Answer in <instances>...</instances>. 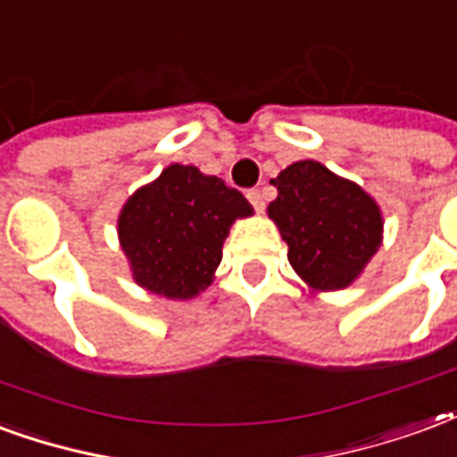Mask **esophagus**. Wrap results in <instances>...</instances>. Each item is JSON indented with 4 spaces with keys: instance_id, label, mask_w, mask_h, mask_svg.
Masks as SVG:
<instances>
[{
    "instance_id": "obj_1",
    "label": "esophagus",
    "mask_w": 457,
    "mask_h": 457,
    "mask_svg": "<svg viewBox=\"0 0 457 457\" xmlns=\"http://www.w3.org/2000/svg\"><path fill=\"white\" fill-rule=\"evenodd\" d=\"M248 202H251L253 206H255V212H258V214H261L262 209H265V196H262V192L261 189H251V192H248Z\"/></svg>"
}]
</instances>
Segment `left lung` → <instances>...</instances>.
Wrapping results in <instances>:
<instances>
[{"instance_id":"obj_1","label":"left lung","mask_w":457,"mask_h":457,"mask_svg":"<svg viewBox=\"0 0 457 457\" xmlns=\"http://www.w3.org/2000/svg\"><path fill=\"white\" fill-rule=\"evenodd\" d=\"M268 216L287 243V261L312 292L351 287L382 245V212L351 179L316 160H297L272 179Z\"/></svg>"}]
</instances>
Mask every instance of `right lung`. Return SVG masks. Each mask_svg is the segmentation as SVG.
<instances>
[{"mask_svg": "<svg viewBox=\"0 0 457 457\" xmlns=\"http://www.w3.org/2000/svg\"><path fill=\"white\" fill-rule=\"evenodd\" d=\"M253 206L224 179L172 162L133 192L116 221L136 285L165 299H192L214 282L224 241Z\"/></svg>", "mask_w": 457, "mask_h": 457, "instance_id": "obj_1", "label": "right lung"}]
</instances>
